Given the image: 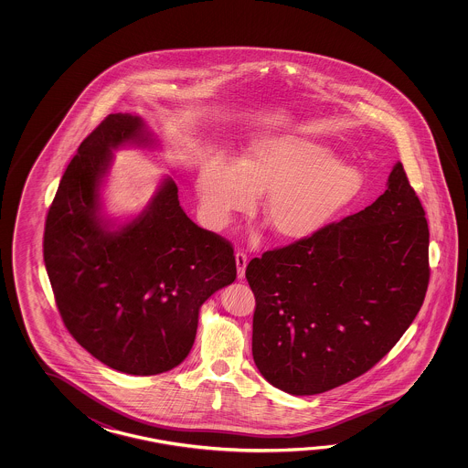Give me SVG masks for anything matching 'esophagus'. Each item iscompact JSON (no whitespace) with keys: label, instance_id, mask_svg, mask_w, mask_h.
Masks as SVG:
<instances>
[{"label":"esophagus","instance_id":"34e87169","mask_svg":"<svg viewBox=\"0 0 468 468\" xmlns=\"http://www.w3.org/2000/svg\"><path fill=\"white\" fill-rule=\"evenodd\" d=\"M236 266H238V278H244V274H246V266H248V256H246L244 252H240V250L236 252Z\"/></svg>","mask_w":468,"mask_h":468}]
</instances>
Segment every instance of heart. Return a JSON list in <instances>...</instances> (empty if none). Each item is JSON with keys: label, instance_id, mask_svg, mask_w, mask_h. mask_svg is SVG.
Masks as SVG:
<instances>
[{"label": "heart", "instance_id": "b5f03b06", "mask_svg": "<svg viewBox=\"0 0 468 468\" xmlns=\"http://www.w3.org/2000/svg\"><path fill=\"white\" fill-rule=\"evenodd\" d=\"M196 189L212 228L226 226L268 194L262 219L276 238L291 242L311 238L351 207L365 190V176L311 140L269 135L250 142L232 167L206 164Z\"/></svg>", "mask_w": 468, "mask_h": 468}]
</instances>
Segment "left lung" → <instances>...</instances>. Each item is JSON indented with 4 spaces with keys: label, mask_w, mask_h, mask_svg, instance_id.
Masks as SVG:
<instances>
[{
    "label": "left lung",
    "mask_w": 468,
    "mask_h": 468,
    "mask_svg": "<svg viewBox=\"0 0 468 468\" xmlns=\"http://www.w3.org/2000/svg\"><path fill=\"white\" fill-rule=\"evenodd\" d=\"M428 222L401 162L371 206L246 268L252 356L291 395H318L373 368L403 336L430 279Z\"/></svg>",
    "instance_id": "obj_1"
}]
</instances>
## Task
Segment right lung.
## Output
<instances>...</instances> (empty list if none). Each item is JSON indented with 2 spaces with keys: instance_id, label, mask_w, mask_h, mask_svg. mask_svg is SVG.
<instances>
[{
  "instance_id": "obj_1",
  "label": "right lung",
  "mask_w": 468,
  "mask_h": 468,
  "mask_svg": "<svg viewBox=\"0 0 468 468\" xmlns=\"http://www.w3.org/2000/svg\"><path fill=\"white\" fill-rule=\"evenodd\" d=\"M152 145L144 122L112 113L81 142L51 202L43 259L61 319L91 356L127 375L176 368L194 345L199 309L234 282L229 240L180 207L167 177L133 220L110 230L99 192L112 149Z\"/></svg>"
}]
</instances>
